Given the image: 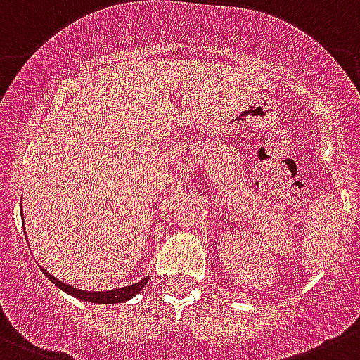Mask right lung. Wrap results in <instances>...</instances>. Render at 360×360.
Wrapping results in <instances>:
<instances>
[{
  "label": "right lung",
  "instance_id": "1",
  "mask_svg": "<svg viewBox=\"0 0 360 360\" xmlns=\"http://www.w3.org/2000/svg\"><path fill=\"white\" fill-rule=\"evenodd\" d=\"M42 272L46 274V277H49L51 283H54V286H58L60 290H63L65 293L68 295L75 297V299L86 300V302L91 304H118V302H125V300L132 299L136 293L141 292L145 288V285L148 283V277H143L139 283H134L131 286H123V288H116V290H105V292H88V290H79L74 288V286H68L65 283H61L60 279H56L54 276H51L46 269H42Z\"/></svg>",
  "mask_w": 360,
  "mask_h": 360
}]
</instances>
